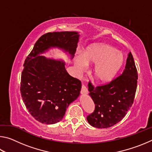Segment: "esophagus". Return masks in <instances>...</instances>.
Returning <instances> with one entry per match:
<instances>
[{
    "label": "esophagus",
    "mask_w": 152,
    "mask_h": 152,
    "mask_svg": "<svg viewBox=\"0 0 152 152\" xmlns=\"http://www.w3.org/2000/svg\"><path fill=\"white\" fill-rule=\"evenodd\" d=\"M88 88H86L85 85L82 84V88H81V94H88Z\"/></svg>",
    "instance_id": "obj_1"
}]
</instances>
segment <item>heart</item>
Instances as JSON below:
<instances>
[{
	"label": "heart",
	"mask_w": 152,
	"mask_h": 152,
	"mask_svg": "<svg viewBox=\"0 0 152 152\" xmlns=\"http://www.w3.org/2000/svg\"><path fill=\"white\" fill-rule=\"evenodd\" d=\"M124 61V56L109 45H97L83 53L82 58L75 61L79 71L83 70L85 64H95L92 70L93 78L99 83H106L116 75Z\"/></svg>",
	"instance_id": "heart-1"
}]
</instances>
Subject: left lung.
Here are the masks:
<instances>
[{
  "instance_id": "8db88e82",
  "label": "left lung",
  "mask_w": 152,
  "mask_h": 152,
  "mask_svg": "<svg viewBox=\"0 0 152 152\" xmlns=\"http://www.w3.org/2000/svg\"><path fill=\"white\" fill-rule=\"evenodd\" d=\"M137 77L135 61L129 52L122 74L109 83L96 87L89 82V95L95 104L94 112L86 117L89 124L104 129L121 121L133 103Z\"/></svg>"
}]
</instances>
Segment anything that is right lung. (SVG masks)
I'll list each match as a JSON object with an SVG mask.
<instances>
[{
    "label": "right lung",
    "mask_w": 152,
    "mask_h": 152,
    "mask_svg": "<svg viewBox=\"0 0 152 152\" xmlns=\"http://www.w3.org/2000/svg\"><path fill=\"white\" fill-rule=\"evenodd\" d=\"M80 35L76 31L48 33L37 41L25 61L21 73L20 94L30 114L44 124H54L80 93L81 82L73 78L63 60L39 56L51 48L68 52L73 58Z\"/></svg>",
    "instance_id": "add662e5"
}]
</instances>
